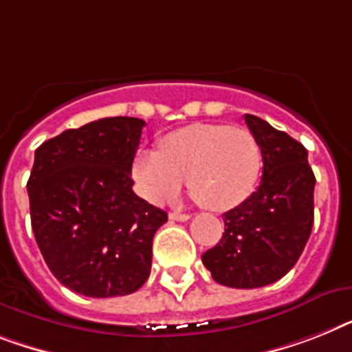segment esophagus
I'll return each instance as SVG.
<instances>
[{
	"label": "esophagus",
	"instance_id": "obj_1",
	"mask_svg": "<svg viewBox=\"0 0 352 352\" xmlns=\"http://www.w3.org/2000/svg\"><path fill=\"white\" fill-rule=\"evenodd\" d=\"M169 219H173V221H188V219H190V216H188V214H185V212H170Z\"/></svg>",
	"mask_w": 352,
	"mask_h": 352
}]
</instances>
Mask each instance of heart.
I'll return each mask as SVG.
<instances>
[{
  "label": "heart",
  "mask_w": 352,
  "mask_h": 352,
  "mask_svg": "<svg viewBox=\"0 0 352 352\" xmlns=\"http://www.w3.org/2000/svg\"><path fill=\"white\" fill-rule=\"evenodd\" d=\"M261 169L263 151L254 133L225 124H192L173 131L164 136L160 153L142 149L133 162V176L147 201H170L187 179L194 201L212 212L246 201Z\"/></svg>",
  "instance_id": "heart-1"
}]
</instances>
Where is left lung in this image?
<instances>
[{
    "label": "left lung",
    "mask_w": 352,
    "mask_h": 352,
    "mask_svg": "<svg viewBox=\"0 0 352 352\" xmlns=\"http://www.w3.org/2000/svg\"><path fill=\"white\" fill-rule=\"evenodd\" d=\"M245 122L263 151V178L246 201L223 214L221 241L201 261L216 283L252 289L284 277L300 257L313 228L316 179L300 142L254 115Z\"/></svg>",
    "instance_id": "left-lung-1"
}]
</instances>
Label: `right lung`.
Instances as JSON below:
<instances>
[{
    "label": "right lung",
    "mask_w": 352,
    "mask_h": 352,
    "mask_svg": "<svg viewBox=\"0 0 352 352\" xmlns=\"http://www.w3.org/2000/svg\"><path fill=\"white\" fill-rule=\"evenodd\" d=\"M144 126L100 118L36 149L26 183L32 230L55 278L84 297L129 295L151 274L153 237L167 212L133 192Z\"/></svg>",
    "instance_id": "1"
}]
</instances>
